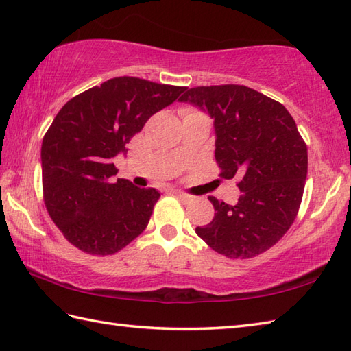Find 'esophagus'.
Here are the masks:
<instances>
[{"label": "esophagus", "instance_id": "1", "mask_svg": "<svg viewBox=\"0 0 351 351\" xmlns=\"http://www.w3.org/2000/svg\"><path fill=\"white\" fill-rule=\"evenodd\" d=\"M173 195L176 197H180L182 202H185V204H189V202H191V200H193V197L190 195H185V193H182V191H173Z\"/></svg>", "mask_w": 351, "mask_h": 351}]
</instances>
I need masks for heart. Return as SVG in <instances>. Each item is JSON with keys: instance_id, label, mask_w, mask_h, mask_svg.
Segmentation results:
<instances>
[{"instance_id": "1", "label": "heart", "mask_w": 351, "mask_h": 351, "mask_svg": "<svg viewBox=\"0 0 351 351\" xmlns=\"http://www.w3.org/2000/svg\"><path fill=\"white\" fill-rule=\"evenodd\" d=\"M189 113H191V111H189Z\"/></svg>"}]
</instances>
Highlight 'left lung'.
Listing matches in <instances>:
<instances>
[{
    "instance_id": "8db88e82",
    "label": "left lung",
    "mask_w": 351,
    "mask_h": 351,
    "mask_svg": "<svg viewBox=\"0 0 351 351\" xmlns=\"http://www.w3.org/2000/svg\"><path fill=\"white\" fill-rule=\"evenodd\" d=\"M214 119L215 161L241 196L229 205L210 196L214 219L196 234L220 255L249 259L287 234L302 204L308 147L280 102L238 84L189 88L181 98Z\"/></svg>"
}]
</instances>
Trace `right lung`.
Listing matches in <instances>:
<instances>
[{
	"mask_svg": "<svg viewBox=\"0 0 351 351\" xmlns=\"http://www.w3.org/2000/svg\"><path fill=\"white\" fill-rule=\"evenodd\" d=\"M185 88L117 77L77 95L58 111L42 141L43 200L77 249L113 255L146 229L160 193L113 180V160L126 152L149 117Z\"/></svg>",
	"mask_w": 351,
	"mask_h": 351,
	"instance_id": "1",
	"label": "right lung"
}]
</instances>
